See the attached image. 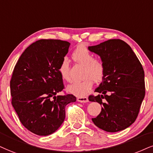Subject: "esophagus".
<instances>
[{
  "label": "esophagus",
  "mask_w": 153,
  "mask_h": 153,
  "mask_svg": "<svg viewBox=\"0 0 153 153\" xmlns=\"http://www.w3.org/2000/svg\"><path fill=\"white\" fill-rule=\"evenodd\" d=\"M77 101L81 103H86L88 101L87 97H78L77 98Z\"/></svg>",
  "instance_id": "obj_1"
}]
</instances>
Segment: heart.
<instances>
[{
    "label": "heart",
    "instance_id": "heart-1",
    "mask_svg": "<svg viewBox=\"0 0 153 153\" xmlns=\"http://www.w3.org/2000/svg\"><path fill=\"white\" fill-rule=\"evenodd\" d=\"M72 59L84 67L82 77L80 82H74L68 86V91L79 97H84L91 91L94 81L99 82L102 80L105 73V65L99 58H94V54L84 45H79L71 54ZM69 63L67 58L62 60L59 66V72L64 80L70 81Z\"/></svg>",
    "mask_w": 153,
    "mask_h": 153
}]
</instances>
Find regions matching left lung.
<instances>
[{
  "label": "left lung",
  "mask_w": 153,
  "mask_h": 153,
  "mask_svg": "<svg viewBox=\"0 0 153 153\" xmlns=\"http://www.w3.org/2000/svg\"><path fill=\"white\" fill-rule=\"evenodd\" d=\"M99 54L105 65L102 82L90 95V101L102 105L99 116L92 121L106 132H118L136 120L146 94L143 66L127 43L119 39H108L88 47Z\"/></svg>",
  "instance_id": "8db88e82"
}]
</instances>
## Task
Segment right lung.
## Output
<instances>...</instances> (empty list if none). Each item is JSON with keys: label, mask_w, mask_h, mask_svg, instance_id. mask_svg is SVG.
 <instances>
[{"label": "right lung", "mask_w": 153, "mask_h": 153, "mask_svg": "<svg viewBox=\"0 0 153 153\" xmlns=\"http://www.w3.org/2000/svg\"><path fill=\"white\" fill-rule=\"evenodd\" d=\"M70 43L60 39H39L24 51L10 80L11 103L25 127L38 135H48L60 127L65 107L75 102L72 94L56 96L65 85L59 66Z\"/></svg>", "instance_id": "add662e5"}]
</instances>
